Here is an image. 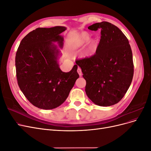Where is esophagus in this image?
I'll return each mask as SVG.
<instances>
[{
    "label": "esophagus",
    "instance_id": "esophagus-1",
    "mask_svg": "<svg viewBox=\"0 0 151 151\" xmlns=\"http://www.w3.org/2000/svg\"><path fill=\"white\" fill-rule=\"evenodd\" d=\"M77 72H78V74H79L80 76H82V74H83V73H82V70H81V68L80 67H78L77 68Z\"/></svg>",
    "mask_w": 151,
    "mask_h": 151
}]
</instances>
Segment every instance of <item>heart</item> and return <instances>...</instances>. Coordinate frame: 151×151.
<instances>
[{
	"instance_id": "heart-1",
	"label": "heart",
	"mask_w": 151,
	"mask_h": 151,
	"mask_svg": "<svg viewBox=\"0 0 151 151\" xmlns=\"http://www.w3.org/2000/svg\"><path fill=\"white\" fill-rule=\"evenodd\" d=\"M91 38L90 35L87 32H83L77 36L70 43V48L72 50H77L83 48L88 43ZM96 43L93 41L89 44V46L86 50V55H88L92 53L95 50Z\"/></svg>"
}]
</instances>
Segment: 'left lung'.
I'll list each match as a JSON object with an SVG mask.
<instances>
[{
  "instance_id": "obj_1",
  "label": "left lung",
  "mask_w": 151,
  "mask_h": 151,
  "mask_svg": "<svg viewBox=\"0 0 151 151\" xmlns=\"http://www.w3.org/2000/svg\"><path fill=\"white\" fill-rule=\"evenodd\" d=\"M88 29L101 30L96 53L76 62L86 81L88 97L98 106H111L123 98L133 79L130 45L123 32L110 22H97Z\"/></svg>"
}]
</instances>
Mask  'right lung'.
Returning <instances> with one entry per match:
<instances>
[{"mask_svg": "<svg viewBox=\"0 0 151 151\" xmlns=\"http://www.w3.org/2000/svg\"><path fill=\"white\" fill-rule=\"evenodd\" d=\"M65 27L38 28L21 40L16 54L17 84L27 99L35 106L52 109L65 101L79 75L75 65L68 72L58 67L59 50L52 42L63 46L60 35Z\"/></svg>", "mask_w": 151, "mask_h": 151, "instance_id": "right-lung-1", "label": "right lung"}]
</instances>
